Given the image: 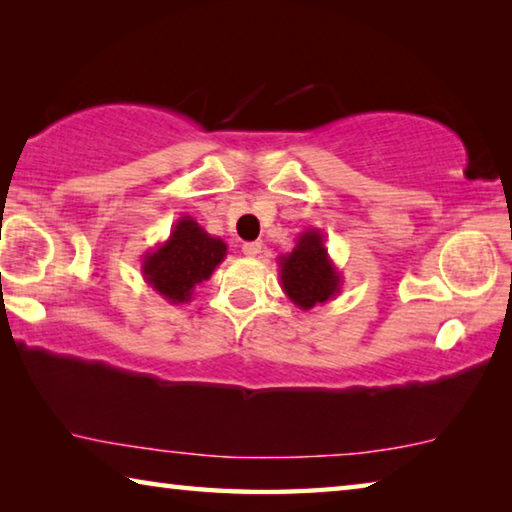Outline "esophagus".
Wrapping results in <instances>:
<instances>
[{"mask_svg":"<svg viewBox=\"0 0 512 512\" xmlns=\"http://www.w3.org/2000/svg\"><path fill=\"white\" fill-rule=\"evenodd\" d=\"M241 253H244L246 257H257L259 253H262V244H259V241H246V244L241 246Z\"/></svg>","mask_w":512,"mask_h":512,"instance_id":"34e87169","label":"esophagus"}]
</instances>
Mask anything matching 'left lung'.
Here are the masks:
<instances>
[{
	"instance_id": "8db88e82",
	"label": "left lung",
	"mask_w": 512,
	"mask_h": 512,
	"mask_svg": "<svg viewBox=\"0 0 512 512\" xmlns=\"http://www.w3.org/2000/svg\"><path fill=\"white\" fill-rule=\"evenodd\" d=\"M280 284L298 309L323 307L341 293L343 275L329 257L325 235L318 228L300 232L291 253L277 257Z\"/></svg>"
}]
</instances>
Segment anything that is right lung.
Wrapping results in <instances>:
<instances>
[{"instance_id": "right-lung-1", "label": "right lung", "mask_w": 512, "mask_h": 512, "mask_svg": "<svg viewBox=\"0 0 512 512\" xmlns=\"http://www.w3.org/2000/svg\"><path fill=\"white\" fill-rule=\"evenodd\" d=\"M225 255L228 246L221 237H212L192 216H180L169 239L142 257L144 282L171 305H183Z\"/></svg>"}]
</instances>
